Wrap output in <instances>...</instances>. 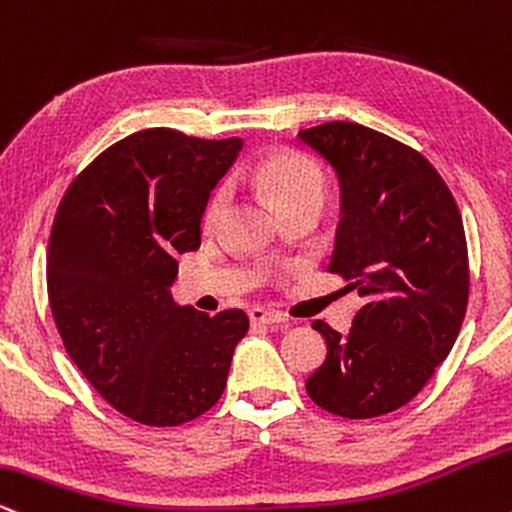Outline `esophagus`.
Wrapping results in <instances>:
<instances>
[{"label":"esophagus","mask_w":512,"mask_h":512,"mask_svg":"<svg viewBox=\"0 0 512 512\" xmlns=\"http://www.w3.org/2000/svg\"><path fill=\"white\" fill-rule=\"evenodd\" d=\"M249 318L251 323H256V326H278V323H285V316L278 314V311H268V309H251Z\"/></svg>","instance_id":"obj_1"}]
</instances>
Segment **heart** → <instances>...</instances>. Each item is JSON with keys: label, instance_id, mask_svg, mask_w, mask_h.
<instances>
[{"label": "heart", "instance_id": "heart-1", "mask_svg": "<svg viewBox=\"0 0 512 512\" xmlns=\"http://www.w3.org/2000/svg\"><path fill=\"white\" fill-rule=\"evenodd\" d=\"M256 177L280 213L294 206H304V203L321 206L323 177L314 162L304 155L292 153V150L273 153L258 165ZM227 206H230V186H220L203 210V227H208V230L218 227Z\"/></svg>", "mask_w": 512, "mask_h": 512}]
</instances>
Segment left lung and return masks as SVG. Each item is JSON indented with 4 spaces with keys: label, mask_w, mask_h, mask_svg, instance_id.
Returning <instances> with one entry per match:
<instances>
[{
    "label": "left lung",
    "mask_w": 512,
    "mask_h": 512,
    "mask_svg": "<svg viewBox=\"0 0 512 512\" xmlns=\"http://www.w3.org/2000/svg\"><path fill=\"white\" fill-rule=\"evenodd\" d=\"M297 141L338 177L330 270L366 299L345 335L314 321L328 354L306 393L338 417H381L426 386L460 333L470 294L460 210L424 155L369 126L330 122Z\"/></svg>",
    "instance_id": "1"
}]
</instances>
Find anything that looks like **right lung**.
<instances>
[{"label": "right lung", "instance_id": "add662e5", "mask_svg": "<svg viewBox=\"0 0 512 512\" xmlns=\"http://www.w3.org/2000/svg\"><path fill=\"white\" fill-rule=\"evenodd\" d=\"M242 138L146 129L100 153L66 189L47 294L66 352L114 410L177 426L220 400L244 311L208 316L172 299L177 256L201 246L210 191Z\"/></svg>", "mask_w": 512, "mask_h": 512}]
</instances>
